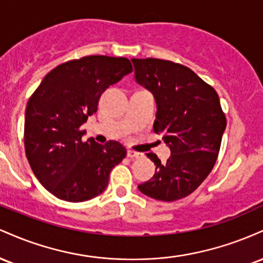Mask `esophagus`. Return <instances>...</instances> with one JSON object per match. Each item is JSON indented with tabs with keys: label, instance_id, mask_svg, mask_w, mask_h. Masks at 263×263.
Segmentation results:
<instances>
[{
	"label": "esophagus",
	"instance_id": "esophagus-1",
	"mask_svg": "<svg viewBox=\"0 0 263 263\" xmlns=\"http://www.w3.org/2000/svg\"><path fill=\"white\" fill-rule=\"evenodd\" d=\"M127 157H129V158H141L142 153L136 152V151H132V149H128L127 151Z\"/></svg>",
	"mask_w": 263,
	"mask_h": 263
}]
</instances>
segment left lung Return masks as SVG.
Wrapping results in <instances>:
<instances>
[{
  "label": "left lung",
  "instance_id": "8db88e82",
  "mask_svg": "<svg viewBox=\"0 0 263 263\" xmlns=\"http://www.w3.org/2000/svg\"><path fill=\"white\" fill-rule=\"evenodd\" d=\"M131 60L136 81L156 99L153 129L171 148L164 164L147 153L157 172L138 189L156 200H179L204 182L218 159L226 128L218 92L188 66L156 58Z\"/></svg>",
  "mask_w": 263,
  "mask_h": 263
}]
</instances>
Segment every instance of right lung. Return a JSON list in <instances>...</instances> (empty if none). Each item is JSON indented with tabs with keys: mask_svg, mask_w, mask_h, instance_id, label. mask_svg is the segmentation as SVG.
Instances as JSON below:
<instances>
[{
	"mask_svg": "<svg viewBox=\"0 0 263 263\" xmlns=\"http://www.w3.org/2000/svg\"><path fill=\"white\" fill-rule=\"evenodd\" d=\"M131 71L127 58L83 57L54 68L29 98L26 156L37 179L57 198L79 203L98 197L126 157L117 141L84 142L81 125L98 111L101 93Z\"/></svg>",
	"mask_w": 263,
	"mask_h": 263,
	"instance_id": "right-lung-1",
	"label": "right lung"
}]
</instances>
